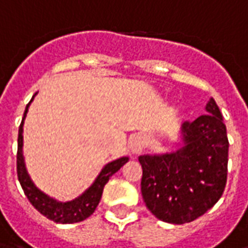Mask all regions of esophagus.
I'll return each mask as SVG.
<instances>
[{
	"label": "esophagus",
	"mask_w": 248,
	"mask_h": 248,
	"mask_svg": "<svg viewBox=\"0 0 248 248\" xmlns=\"http://www.w3.org/2000/svg\"><path fill=\"white\" fill-rule=\"evenodd\" d=\"M143 147H145V140L143 138L140 137V135H133L129 140V150L131 154H140L142 150H143Z\"/></svg>",
	"instance_id": "esophagus-1"
}]
</instances>
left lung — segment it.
Segmentation results:
<instances>
[{"instance_id":"left-lung-1","label":"left lung","mask_w":248,"mask_h":248,"mask_svg":"<svg viewBox=\"0 0 248 248\" xmlns=\"http://www.w3.org/2000/svg\"><path fill=\"white\" fill-rule=\"evenodd\" d=\"M140 191L159 220L192 222L218 202L227 181L229 140L226 124L213 98L206 114L181 127L178 150L140 155Z\"/></svg>"}]
</instances>
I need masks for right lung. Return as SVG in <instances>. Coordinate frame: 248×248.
Returning <instances> with one entry per match:
<instances>
[{
	"mask_svg": "<svg viewBox=\"0 0 248 248\" xmlns=\"http://www.w3.org/2000/svg\"><path fill=\"white\" fill-rule=\"evenodd\" d=\"M35 95H37V93L30 99V102L26 105L24 118H22V122L19 124L18 129V150H17V175H18V181L30 203L42 215H45L46 218H49L56 223L63 224L82 222L95 211L98 203L101 201V197H102L105 185L108 182L111 175H114L126 162L129 161V158L122 156V158H118V159H115L113 162H108V165L101 170V172L98 174V177L95 178V181L93 182L92 186L82 192L79 197L73 199V201L60 202L54 198L49 197L44 191H41L40 188L35 186L34 182L31 181L29 172L26 170L24 151H22V147H24V135H22V133H24V121L26 118L30 103L33 102Z\"/></svg>",
	"mask_w": 248,
	"mask_h": 248,
	"instance_id": "1",
	"label": "right lung"
}]
</instances>
